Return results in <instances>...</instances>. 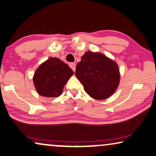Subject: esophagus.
<instances>
[{"label":"esophagus","instance_id":"1","mask_svg":"<svg viewBox=\"0 0 156 156\" xmlns=\"http://www.w3.org/2000/svg\"><path fill=\"white\" fill-rule=\"evenodd\" d=\"M69 66L71 67V69L73 70V71H75L76 70V64L74 63H70L69 64Z\"/></svg>","mask_w":156,"mask_h":156}]
</instances>
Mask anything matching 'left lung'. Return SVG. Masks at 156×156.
<instances>
[{
	"label": "left lung",
	"instance_id": "1",
	"mask_svg": "<svg viewBox=\"0 0 156 156\" xmlns=\"http://www.w3.org/2000/svg\"><path fill=\"white\" fill-rule=\"evenodd\" d=\"M76 76L85 91L94 99H107L120 83L118 66L100 52H85L76 66Z\"/></svg>",
	"mask_w": 156,
	"mask_h": 156
}]
</instances>
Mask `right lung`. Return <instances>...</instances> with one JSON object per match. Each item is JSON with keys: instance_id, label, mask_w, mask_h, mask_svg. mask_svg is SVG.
Instances as JSON below:
<instances>
[{"instance_id": "right-lung-1", "label": "right lung", "mask_w": 156, "mask_h": 156, "mask_svg": "<svg viewBox=\"0 0 156 156\" xmlns=\"http://www.w3.org/2000/svg\"><path fill=\"white\" fill-rule=\"evenodd\" d=\"M73 74L72 69L62 60L50 57L36 69L34 84L41 96L57 97L62 94L65 84Z\"/></svg>"}]
</instances>
